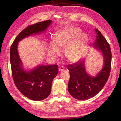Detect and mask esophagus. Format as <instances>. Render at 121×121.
I'll return each mask as SVG.
<instances>
[{"label": "esophagus", "instance_id": "obj_1", "mask_svg": "<svg viewBox=\"0 0 121 121\" xmlns=\"http://www.w3.org/2000/svg\"><path fill=\"white\" fill-rule=\"evenodd\" d=\"M58 69H59V72H62L63 71V69H64V68H63V67H59Z\"/></svg>", "mask_w": 121, "mask_h": 121}]
</instances>
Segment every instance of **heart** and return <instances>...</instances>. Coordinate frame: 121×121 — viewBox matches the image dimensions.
I'll list each match as a JSON object with an SVG mask.
<instances>
[{
  "label": "heart",
  "instance_id": "b5f03b06",
  "mask_svg": "<svg viewBox=\"0 0 121 121\" xmlns=\"http://www.w3.org/2000/svg\"><path fill=\"white\" fill-rule=\"evenodd\" d=\"M81 33L80 28L69 26L62 28L57 31L55 41L49 42V54L54 57L58 54L60 49L58 46L66 48V55L67 58L73 62H77L83 59L87 52L88 35Z\"/></svg>",
  "mask_w": 121,
  "mask_h": 121
}]
</instances>
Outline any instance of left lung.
<instances>
[{
    "label": "left lung",
    "mask_w": 121,
    "mask_h": 121,
    "mask_svg": "<svg viewBox=\"0 0 121 121\" xmlns=\"http://www.w3.org/2000/svg\"><path fill=\"white\" fill-rule=\"evenodd\" d=\"M95 31L97 36L94 47L103 54L104 64L102 69L96 76L92 77L86 71L84 60L67 66L70 75L68 91L77 99L84 100L96 96L102 90L109 77L112 58L109 44L98 29Z\"/></svg>",
    "instance_id": "left-lung-1"
}]
</instances>
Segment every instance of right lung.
Masks as SVG:
<instances>
[{
  "label": "right lung",
  "mask_w": 121,
  "mask_h": 121,
  "mask_svg": "<svg viewBox=\"0 0 121 121\" xmlns=\"http://www.w3.org/2000/svg\"><path fill=\"white\" fill-rule=\"evenodd\" d=\"M52 23V21L47 20L29 25L17 36L10 48V63L15 84L24 96L33 100L40 101L48 97L52 81L58 73V65H39L29 71L25 70L18 55V43L24 38L43 32Z\"/></svg>",
  "instance_id": "1"
}]
</instances>
